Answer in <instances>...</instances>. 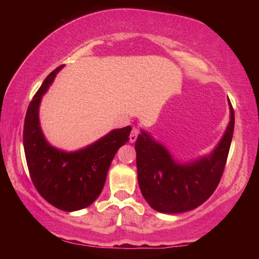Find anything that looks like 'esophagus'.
<instances>
[{"instance_id": "34e87169", "label": "esophagus", "mask_w": 259, "mask_h": 259, "mask_svg": "<svg viewBox=\"0 0 259 259\" xmlns=\"http://www.w3.org/2000/svg\"><path fill=\"white\" fill-rule=\"evenodd\" d=\"M138 135H139V129L135 128V126H134L133 130H131V134H130V137H129L130 143H135L136 139H137V137H138Z\"/></svg>"}]
</instances>
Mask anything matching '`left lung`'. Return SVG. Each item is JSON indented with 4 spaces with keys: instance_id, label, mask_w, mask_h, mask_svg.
<instances>
[{
    "instance_id": "1",
    "label": "left lung",
    "mask_w": 259,
    "mask_h": 259,
    "mask_svg": "<svg viewBox=\"0 0 259 259\" xmlns=\"http://www.w3.org/2000/svg\"><path fill=\"white\" fill-rule=\"evenodd\" d=\"M224 136L209 155L179 163L169 151L142 130L136 140L138 184L144 199L159 212L190 211L205 202L224 172L234 130V111Z\"/></svg>"
}]
</instances>
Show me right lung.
I'll return each mask as SVG.
<instances>
[{
  "label": "right lung",
  "instance_id": "1",
  "mask_svg": "<svg viewBox=\"0 0 259 259\" xmlns=\"http://www.w3.org/2000/svg\"><path fill=\"white\" fill-rule=\"evenodd\" d=\"M63 67H57L47 76L29 103L24 123V150L30 178L42 198L64 211H76L89 207L102 193L114 155L129 142L131 126L114 129L75 152L51 146L42 133L38 107L42 96Z\"/></svg>",
  "mask_w": 259,
  "mask_h": 259
}]
</instances>
